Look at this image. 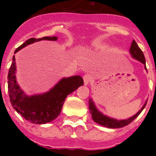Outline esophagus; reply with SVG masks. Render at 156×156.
<instances>
[{
    "instance_id": "1",
    "label": "esophagus",
    "mask_w": 156,
    "mask_h": 156,
    "mask_svg": "<svg viewBox=\"0 0 156 156\" xmlns=\"http://www.w3.org/2000/svg\"><path fill=\"white\" fill-rule=\"evenodd\" d=\"M90 79H91V78H90V75H89V74H85V75L83 76V81H84V84L85 85L89 84V83L90 82Z\"/></svg>"
}]
</instances>
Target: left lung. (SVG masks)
Instances as JSON below:
<instances>
[{
    "label": "left lung",
    "mask_w": 156,
    "mask_h": 156,
    "mask_svg": "<svg viewBox=\"0 0 156 156\" xmlns=\"http://www.w3.org/2000/svg\"><path fill=\"white\" fill-rule=\"evenodd\" d=\"M131 55L133 56V58L137 59L139 61H141L142 63L145 65V69H147L146 67V60L144 54H143V51L140 49V48L138 47L137 43L135 42V40H133L132 44H131L130 49H129ZM146 104H144V106L141 108V110L138 112V113H136L134 116H133L130 118L127 119V120H120L117 121L116 119L110 118L106 116H104L102 113H100V112L98 111L96 108H95V104L92 102V100H89V109H90V114L92 116V119L96 122V123L100 124L101 126L108 127V128H112V129H117V128H121L124 126H127L129 123H131L139 114L142 112V111L144 108V107L146 106Z\"/></svg>",
    "instance_id": "8db88e82"
}]
</instances>
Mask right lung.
<instances>
[{
	"label": "right lung",
	"mask_w": 156,
	"mask_h": 156,
	"mask_svg": "<svg viewBox=\"0 0 156 156\" xmlns=\"http://www.w3.org/2000/svg\"><path fill=\"white\" fill-rule=\"evenodd\" d=\"M42 40H56V36L35 39L30 38L15 50L14 53L28 44ZM15 57L8 73V92L12 106L23 118L34 124L51 122L61 113L66 96L83 85V79L80 76H73L63 78L52 90L43 95L27 96L23 92L16 81Z\"/></svg>",
	"instance_id": "add662e5"
}]
</instances>
